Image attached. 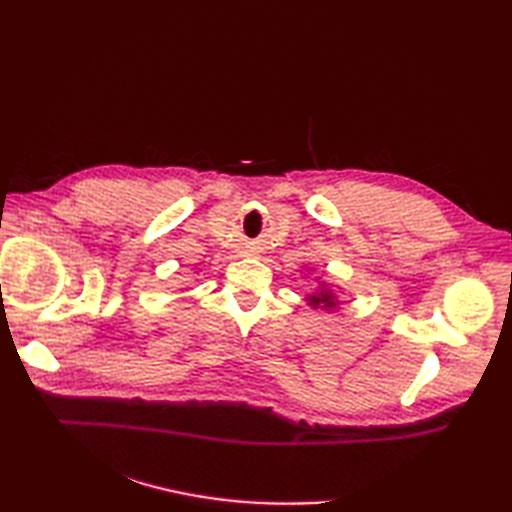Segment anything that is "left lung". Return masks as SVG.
Segmentation results:
<instances>
[{
    "mask_svg": "<svg viewBox=\"0 0 512 512\" xmlns=\"http://www.w3.org/2000/svg\"><path fill=\"white\" fill-rule=\"evenodd\" d=\"M308 301H310L312 308H325V310L336 308L334 292H332L328 286H325V284H321V290L314 292V295H310Z\"/></svg>",
    "mask_w": 512,
    "mask_h": 512,
    "instance_id": "obj_1",
    "label": "left lung"
}]
</instances>
